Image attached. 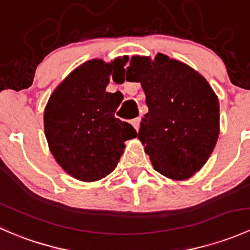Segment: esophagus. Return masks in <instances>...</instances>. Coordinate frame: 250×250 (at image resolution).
Instances as JSON below:
<instances>
[{"label": "esophagus", "mask_w": 250, "mask_h": 250, "mask_svg": "<svg viewBox=\"0 0 250 250\" xmlns=\"http://www.w3.org/2000/svg\"><path fill=\"white\" fill-rule=\"evenodd\" d=\"M140 122H141L140 117H137V118H134V120L132 121V125H133V127L135 128V130H137V132H139V128H140Z\"/></svg>", "instance_id": "esophagus-1"}]
</instances>
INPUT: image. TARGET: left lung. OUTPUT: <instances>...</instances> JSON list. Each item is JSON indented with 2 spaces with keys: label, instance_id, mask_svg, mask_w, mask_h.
Returning <instances> with one entry per match:
<instances>
[{
  "label": "left lung",
  "instance_id": "obj_1",
  "mask_svg": "<svg viewBox=\"0 0 250 250\" xmlns=\"http://www.w3.org/2000/svg\"><path fill=\"white\" fill-rule=\"evenodd\" d=\"M128 77L140 82L148 112L139 139L157 172L174 180L203 167L219 137V100L206 78L184 62L158 53L155 60L135 55Z\"/></svg>",
  "mask_w": 250,
  "mask_h": 250
}]
</instances>
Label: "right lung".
<instances>
[{
    "label": "right lung",
    "instance_id": "obj_1",
    "mask_svg": "<svg viewBox=\"0 0 250 250\" xmlns=\"http://www.w3.org/2000/svg\"><path fill=\"white\" fill-rule=\"evenodd\" d=\"M128 57L105 64L93 59L72 71L50 95L44 133L62 169L83 181H95L115 169L125 141L137 137L132 125L115 117L123 95L107 93L111 74L125 70Z\"/></svg>",
    "mask_w": 250,
    "mask_h": 250
}]
</instances>
